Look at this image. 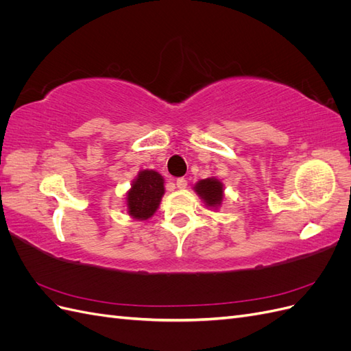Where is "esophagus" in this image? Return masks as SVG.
Returning <instances> with one entry per match:
<instances>
[{
	"label": "esophagus",
	"instance_id": "obj_1",
	"mask_svg": "<svg viewBox=\"0 0 351 351\" xmlns=\"http://www.w3.org/2000/svg\"><path fill=\"white\" fill-rule=\"evenodd\" d=\"M176 184H177V187H178V189H186V186H187V178H184V177H178V178H177V182H176Z\"/></svg>",
	"mask_w": 351,
	"mask_h": 351
}]
</instances>
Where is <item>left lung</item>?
<instances>
[{
	"label": "left lung",
	"mask_w": 351,
	"mask_h": 351,
	"mask_svg": "<svg viewBox=\"0 0 351 351\" xmlns=\"http://www.w3.org/2000/svg\"><path fill=\"white\" fill-rule=\"evenodd\" d=\"M196 192L206 202L208 206L219 205L222 200V184L217 178L200 180L196 184Z\"/></svg>",
	"instance_id": "left-lung-1"
}]
</instances>
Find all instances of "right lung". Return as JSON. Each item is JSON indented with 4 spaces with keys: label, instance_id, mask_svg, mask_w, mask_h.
Returning a JSON list of instances; mask_svg holds the SVG:
<instances>
[{
    "label": "right lung",
    "instance_id": "1",
    "mask_svg": "<svg viewBox=\"0 0 351 351\" xmlns=\"http://www.w3.org/2000/svg\"><path fill=\"white\" fill-rule=\"evenodd\" d=\"M164 195V180L156 171L145 169L127 193L129 214L136 219L151 218Z\"/></svg>",
    "mask_w": 351,
    "mask_h": 351
}]
</instances>
